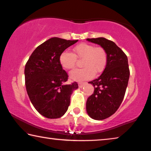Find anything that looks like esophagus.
<instances>
[{
  "mask_svg": "<svg viewBox=\"0 0 151 151\" xmlns=\"http://www.w3.org/2000/svg\"><path fill=\"white\" fill-rule=\"evenodd\" d=\"M85 84H86V83H80L79 84H78V87H79L80 88H81V87H83V86H84Z\"/></svg>",
  "mask_w": 151,
  "mask_h": 151,
  "instance_id": "34e87169",
  "label": "esophagus"
}]
</instances>
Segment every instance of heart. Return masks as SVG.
Masks as SVG:
<instances>
[{
	"label": "heart",
	"mask_w": 151,
	"mask_h": 151,
	"mask_svg": "<svg viewBox=\"0 0 151 151\" xmlns=\"http://www.w3.org/2000/svg\"><path fill=\"white\" fill-rule=\"evenodd\" d=\"M73 50L74 54L64 50L59 56L60 64L66 70L75 68L77 61L76 58L83 59L82 66L84 68L70 72V77L72 80L83 81L91 79L95 73L99 74L104 70L107 63V54L103 47L81 43L76 45Z\"/></svg>",
	"instance_id": "1"
}]
</instances>
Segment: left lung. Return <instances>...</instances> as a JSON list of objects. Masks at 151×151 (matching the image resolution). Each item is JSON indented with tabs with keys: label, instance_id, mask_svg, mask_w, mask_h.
<instances>
[{
	"label": "left lung",
	"instance_id": "1",
	"mask_svg": "<svg viewBox=\"0 0 151 151\" xmlns=\"http://www.w3.org/2000/svg\"><path fill=\"white\" fill-rule=\"evenodd\" d=\"M106 50L107 63L99 78L88 82L94 92L88 97L86 109L88 116L102 120L113 115L122 102L127 88L130 70L127 56L114 42L104 37L87 38Z\"/></svg>",
	"mask_w": 151,
	"mask_h": 151
}]
</instances>
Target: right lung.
Returning a JSON list of instances; mask_svg holds the SVG:
<instances>
[{"instance_id": "add662e5", "label": "right lung", "mask_w": 151, "mask_h": 151, "mask_svg": "<svg viewBox=\"0 0 151 151\" xmlns=\"http://www.w3.org/2000/svg\"><path fill=\"white\" fill-rule=\"evenodd\" d=\"M78 40L52 37L37 46L25 64V87L35 109L45 118H60L66 113L76 82L66 85L68 75L60 64V54Z\"/></svg>"}]
</instances>
